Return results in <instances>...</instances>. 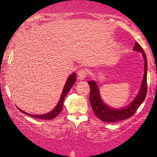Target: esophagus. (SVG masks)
<instances>
[{
	"label": "esophagus",
	"mask_w": 157,
	"mask_h": 157,
	"mask_svg": "<svg viewBox=\"0 0 157 157\" xmlns=\"http://www.w3.org/2000/svg\"><path fill=\"white\" fill-rule=\"evenodd\" d=\"M87 76V71L85 69H81L77 72V78L80 80H83Z\"/></svg>",
	"instance_id": "34e87169"
}]
</instances>
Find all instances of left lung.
<instances>
[{"mask_svg": "<svg viewBox=\"0 0 157 157\" xmlns=\"http://www.w3.org/2000/svg\"><path fill=\"white\" fill-rule=\"evenodd\" d=\"M134 50L136 52H141L145 61V71H144L143 79L142 81L141 87L140 91L132 102H130L128 105L122 109H114L110 106L105 105L102 101L100 97V91H99L98 86L97 82L94 80L88 82L90 86V97L89 100L92 108L94 113L95 115L102 121L106 122H114L121 121L130 118L131 116L134 114L136 109L140 107V105L145 100L147 94V59L146 55L144 52L142 48L137 42L135 43Z\"/></svg>", "mask_w": 157, "mask_h": 157, "instance_id": "8db88e82", "label": "left lung"}]
</instances>
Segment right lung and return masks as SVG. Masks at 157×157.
<instances>
[{"instance_id":"obj_1","label":"right lung","mask_w":157,"mask_h":157,"mask_svg":"<svg viewBox=\"0 0 157 157\" xmlns=\"http://www.w3.org/2000/svg\"><path fill=\"white\" fill-rule=\"evenodd\" d=\"M76 82V74L75 73H72L69 77H68L67 80H66V84H65L63 90L62 94H61L60 100L59 102H57V105L55 106V108L54 109H52L50 112H48L47 113H45V114H37V115H33V114H30V113L25 112V111H22L21 109H19L20 111L23 113H26V114L29 115V116L32 117L34 118H37V119H41V120H52V119H54L57 115L60 113L61 111H62L63 109V102H64V99L65 97L66 96L68 91H70V89H71V87L73 86V85Z\"/></svg>"}]
</instances>
